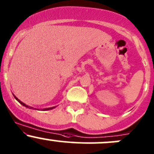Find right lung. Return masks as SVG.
I'll return each mask as SVG.
<instances>
[{
	"label": "right lung",
	"mask_w": 154,
	"mask_h": 154,
	"mask_svg": "<svg viewBox=\"0 0 154 154\" xmlns=\"http://www.w3.org/2000/svg\"><path fill=\"white\" fill-rule=\"evenodd\" d=\"M13 96H14V97L15 98V100H17V101H18L19 103H20V104L22 105V106H23L26 107V108H30V109H32V108H33V109H35V110H38V111H40V110H41V111H48V110H51V109H53V108H55V106H54V107H51V108H43V109H38V108H33V107H31V106H27V105H26L25 103H23V102L20 101V100H19L18 98L14 96V94H13Z\"/></svg>",
	"instance_id": "1"
}]
</instances>
